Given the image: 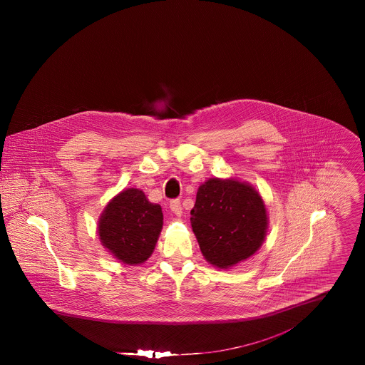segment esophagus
<instances>
[{"label": "esophagus", "instance_id": "esophagus-1", "mask_svg": "<svg viewBox=\"0 0 365 365\" xmlns=\"http://www.w3.org/2000/svg\"><path fill=\"white\" fill-rule=\"evenodd\" d=\"M170 208L173 210V213H175V216H181L182 215V207L181 202L178 200H174L170 202Z\"/></svg>", "mask_w": 365, "mask_h": 365}]
</instances>
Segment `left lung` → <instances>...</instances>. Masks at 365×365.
Here are the masks:
<instances>
[{
  "mask_svg": "<svg viewBox=\"0 0 365 365\" xmlns=\"http://www.w3.org/2000/svg\"><path fill=\"white\" fill-rule=\"evenodd\" d=\"M191 226L205 260L229 268L260 249L268 227L267 209L250 184L209 178L198 188Z\"/></svg>",
  "mask_w": 365,
  "mask_h": 365,
  "instance_id": "8db88e82",
  "label": "left lung"
}]
</instances>
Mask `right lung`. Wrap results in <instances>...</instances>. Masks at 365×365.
Returning a JSON list of instances; mask_svg holds the SVG:
<instances>
[{
	"label": "right lung",
	"mask_w": 365,
	"mask_h": 365,
	"mask_svg": "<svg viewBox=\"0 0 365 365\" xmlns=\"http://www.w3.org/2000/svg\"><path fill=\"white\" fill-rule=\"evenodd\" d=\"M163 227L161 207L149 202L145 192L128 188L113 197L98 222L101 245L123 264L148 260Z\"/></svg>",
	"instance_id": "right-lung-1"
}]
</instances>
